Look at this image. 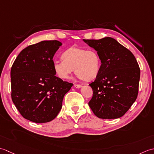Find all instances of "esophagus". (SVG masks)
<instances>
[{
  "label": "esophagus",
  "mask_w": 154,
  "mask_h": 154,
  "mask_svg": "<svg viewBox=\"0 0 154 154\" xmlns=\"http://www.w3.org/2000/svg\"><path fill=\"white\" fill-rule=\"evenodd\" d=\"M74 87L76 88H80L82 87V85H80V84H74Z\"/></svg>",
  "instance_id": "esophagus-1"
}]
</instances>
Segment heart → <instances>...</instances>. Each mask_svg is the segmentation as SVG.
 Returning <instances> with one entry per match:
<instances>
[{
  "label": "heart",
  "mask_w": 154,
  "mask_h": 154,
  "mask_svg": "<svg viewBox=\"0 0 154 154\" xmlns=\"http://www.w3.org/2000/svg\"><path fill=\"white\" fill-rule=\"evenodd\" d=\"M62 60L53 62L56 74L62 80L70 78L74 69L77 76L85 81L94 79L101 68V59L94 50H87L73 46L65 51Z\"/></svg>",
  "instance_id": "1"
}]
</instances>
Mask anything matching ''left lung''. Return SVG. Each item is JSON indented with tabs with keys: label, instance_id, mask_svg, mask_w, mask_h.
Listing matches in <instances>:
<instances>
[{
	"label": "left lung",
	"instance_id": "left-lung-1",
	"mask_svg": "<svg viewBox=\"0 0 154 154\" xmlns=\"http://www.w3.org/2000/svg\"><path fill=\"white\" fill-rule=\"evenodd\" d=\"M83 41L97 51L101 68L90 84L93 96L88 104L102 119H116L126 113L138 94L140 70L134 54L111 37Z\"/></svg>",
	"mask_w": 154,
	"mask_h": 154
}]
</instances>
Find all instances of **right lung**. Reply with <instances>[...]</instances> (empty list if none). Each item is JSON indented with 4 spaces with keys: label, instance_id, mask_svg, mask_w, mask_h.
<instances>
[{
    "label": "right lung",
    "instance_id": "obj_1",
    "mask_svg": "<svg viewBox=\"0 0 154 154\" xmlns=\"http://www.w3.org/2000/svg\"><path fill=\"white\" fill-rule=\"evenodd\" d=\"M62 42L43 40L23 49L11 71V96L26 120L46 123L57 116L64 95L73 84L56 76L53 57Z\"/></svg>",
    "mask_w": 154,
    "mask_h": 154
}]
</instances>
